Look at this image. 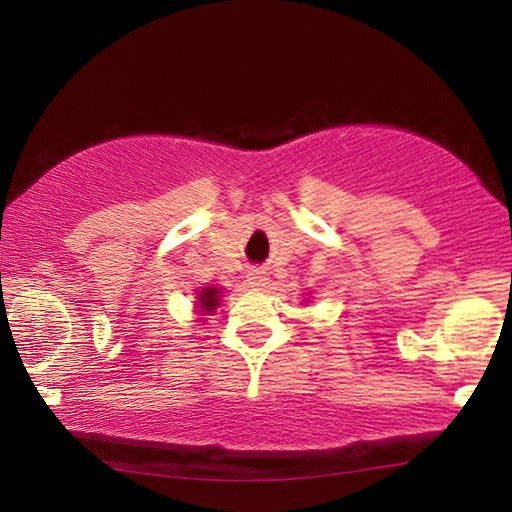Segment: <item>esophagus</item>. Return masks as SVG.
<instances>
[{"instance_id": "34e87169", "label": "esophagus", "mask_w": 512, "mask_h": 512, "mask_svg": "<svg viewBox=\"0 0 512 512\" xmlns=\"http://www.w3.org/2000/svg\"><path fill=\"white\" fill-rule=\"evenodd\" d=\"M246 281L250 284V288L262 290V288L268 286V273L262 268H250L248 275H246Z\"/></svg>"}]
</instances>
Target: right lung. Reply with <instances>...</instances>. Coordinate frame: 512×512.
I'll return each instance as SVG.
<instances>
[{
	"label": "right lung",
	"instance_id": "right-lung-1",
	"mask_svg": "<svg viewBox=\"0 0 512 512\" xmlns=\"http://www.w3.org/2000/svg\"><path fill=\"white\" fill-rule=\"evenodd\" d=\"M198 306L202 308V312L211 314L217 306H220V290L217 288H202L200 297H198Z\"/></svg>",
	"mask_w": 512,
	"mask_h": 512
}]
</instances>
